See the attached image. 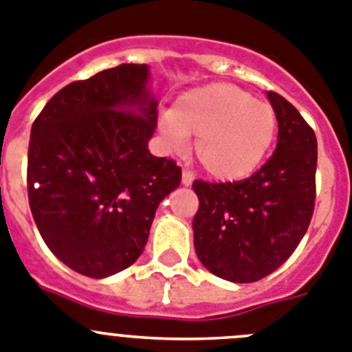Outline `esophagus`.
<instances>
[{
  "label": "esophagus",
  "mask_w": 352,
  "mask_h": 352,
  "mask_svg": "<svg viewBox=\"0 0 352 352\" xmlns=\"http://www.w3.org/2000/svg\"><path fill=\"white\" fill-rule=\"evenodd\" d=\"M193 180H195L193 173L188 172V170H184V172H182V184L191 186V184H193Z\"/></svg>",
  "instance_id": "1"
}]
</instances>
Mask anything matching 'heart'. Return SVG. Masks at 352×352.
Returning a JSON list of instances; mask_svg holds the SVG:
<instances>
[{
	"label": "heart",
	"mask_w": 352,
	"mask_h": 352,
	"mask_svg": "<svg viewBox=\"0 0 352 352\" xmlns=\"http://www.w3.org/2000/svg\"><path fill=\"white\" fill-rule=\"evenodd\" d=\"M159 131L175 151L197 136L204 170L218 180H239L261 166L273 145L276 113L235 85L210 83L184 91L161 115Z\"/></svg>",
	"instance_id": "obj_1"
}]
</instances>
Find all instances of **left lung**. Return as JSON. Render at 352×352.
<instances>
[{
	"label": "left lung",
	"mask_w": 352,
	"mask_h": 352,
	"mask_svg": "<svg viewBox=\"0 0 352 352\" xmlns=\"http://www.w3.org/2000/svg\"><path fill=\"white\" fill-rule=\"evenodd\" d=\"M267 97L276 113L278 143L265 164L235 182H193L200 200L193 218L198 258L235 283L276 271L307 234L316 207V133L280 94L267 91Z\"/></svg>",
	"instance_id": "1"
}]
</instances>
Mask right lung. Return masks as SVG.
Returning <instances> with one entry per match:
<instances>
[{"label": "right lung", "mask_w": 352, "mask_h": 352, "mask_svg": "<svg viewBox=\"0 0 352 352\" xmlns=\"http://www.w3.org/2000/svg\"><path fill=\"white\" fill-rule=\"evenodd\" d=\"M148 67L122 63L54 94L32 125L28 200L47 248L106 278L143 253L155 210L179 188L173 159L148 152L157 100Z\"/></svg>", "instance_id": "1"}]
</instances>
